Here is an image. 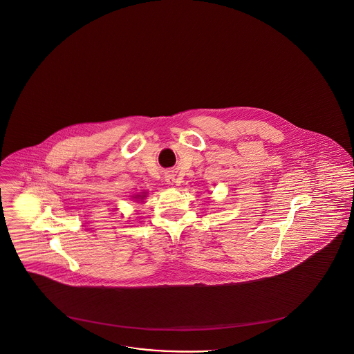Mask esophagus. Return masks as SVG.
I'll use <instances>...</instances> for the list:
<instances>
[{"instance_id": "obj_1", "label": "esophagus", "mask_w": 354, "mask_h": 354, "mask_svg": "<svg viewBox=\"0 0 354 354\" xmlns=\"http://www.w3.org/2000/svg\"><path fill=\"white\" fill-rule=\"evenodd\" d=\"M165 181H167V184H168V185H174L176 178H174V176H173V174H167V176H165Z\"/></svg>"}]
</instances>
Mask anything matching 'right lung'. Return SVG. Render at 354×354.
Returning a JSON list of instances; mask_svg holds the SVG:
<instances>
[{"mask_svg":"<svg viewBox=\"0 0 354 354\" xmlns=\"http://www.w3.org/2000/svg\"><path fill=\"white\" fill-rule=\"evenodd\" d=\"M144 197H145V194H142V196H137V197H133V198H136V200H138V198H140V200H142Z\"/></svg>","mask_w":354,"mask_h":354,"instance_id":"obj_1","label":"right lung"}]
</instances>
